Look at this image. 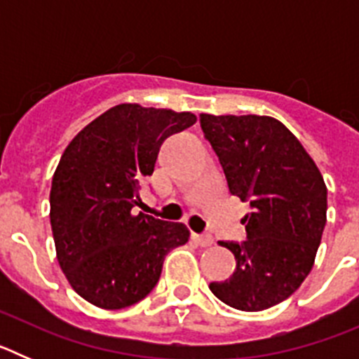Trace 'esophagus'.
<instances>
[{
    "label": "esophagus",
    "instance_id": "1",
    "mask_svg": "<svg viewBox=\"0 0 359 359\" xmlns=\"http://www.w3.org/2000/svg\"><path fill=\"white\" fill-rule=\"evenodd\" d=\"M194 241L203 248H208V246L214 244V237L208 236V233H194Z\"/></svg>",
    "mask_w": 359,
    "mask_h": 359
}]
</instances>
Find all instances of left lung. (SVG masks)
Returning <instances> with one entry per match:
<instances>
[{"label":"left lung","instance_id":"1","mask_svg":"<svg viewBox=\"0 0 359 359\" xmlns=\"http://www.w3.org/2000/svg\"><path fill=\"white\" fill-rule=\"evenodd\" d=\"M201 129L217 154L228 189L250 201L246 241L224 243L236 271L210 291L226 306L262 311L294 293L315 264L327 221V187L297 136L259 115H207Z\"/></svg>","mask_w":359,"mask_h":359}]
</instances>
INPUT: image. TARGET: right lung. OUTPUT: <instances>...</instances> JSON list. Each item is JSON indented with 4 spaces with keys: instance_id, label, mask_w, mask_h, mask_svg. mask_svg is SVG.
Segmentation results:
<instances>
[{
    "instance_id": "obj_1",
    "label": "right lung",
    "mask_w": 359,
    "mask_h": 359,
    "mask_svg": "<svg viewBox=\"0 0 359 359\" xmlns=\"http://www.w3.org/2000/svg\"><path fill=\"white\" fill-rule=\"evenodd\" d=\"M196 120L190 111L118 104L62 152L50 190L57 261L69 286L93 306L140 302L156 286L165 255L189 241L183 223L135 214V207L165 138Z\"/></svg>"
}]
</instances>
